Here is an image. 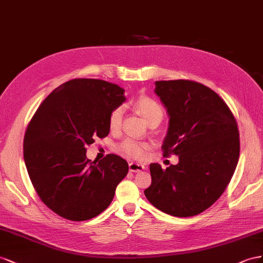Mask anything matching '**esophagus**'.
Here are the masks:
<instances>
[{
	"label": "esophagus",
	"instance_id": "obj_1",
	"mask_svg": "<svg viewBox=\"0 0 263 263\" xmlns=\"http://www.w3.org/2000/svg\"><path fill=\"white\" fill-rule=\"evenodd\" d=\"M129 170L130 172H133V173H137V172H141L144 170V165L139 164V163H130Z\"/></svg>",
	"mask_w": 263,
	"mask_h": 263
}]
</instances>
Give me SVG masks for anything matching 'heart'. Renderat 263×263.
Returning <instances> with one entry per match:
<instances>
[{
  "label": "heart",
  "mask_w": 263,
  "mask_h": 263,
  "mask_svg": "<svg viewBox=\"0 0 263 263\" xmlns=\"http://www.w3.org/2000/svg\"><path fill=\"white\" fill-rule=\"evenodd\" d=\"M136 108L140 111V114L143 116L146 121H151L154 118H162L163 110L160 107V104L154 100L147 98V97H141L136 101ZM123 117V109L121 107L116 108L111 112L109 117V125L112 130H117L121 125ZM120 152L124 156L129 157L132 160H143L147 154L148 145L143 142L137 140L127 139L124 140L119 146Z\"/></svg>",
  "instance_id": "heart-1"
}]
</instances>
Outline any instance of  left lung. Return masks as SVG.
<instances>
[{
    "label": "left lung",
    "instance_id": "8db88e82",
    "mask_svg": "<svg viewBox=\"0 0 263 263\" xmlns=\"http://www.w3.org/2000/svg\"><path fill=\"white\" fill-rule=\"evenodd\" d=\"M154 92L168 115L162 148L178 156L162 170L149 164L145 197L163 213L192 217L211 207L226 190L239 160L236 120L212 89L190 80L156 81Z\"/></svg>",
    "mask_w": 263,
    "mask_h": 263
}]
</instances>
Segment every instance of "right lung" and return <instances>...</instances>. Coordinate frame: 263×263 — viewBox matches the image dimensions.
Listing matches in <instances>:
<instances>
[{"label":"right lung","instance_id":"add662e5","mask_svg":"<svg viewBox=\"0 0 263 263\" xmlns=\"http://www.w3.org/2000/svg\"><path fill=\"white\" fill-rule=\"evenodd\" d=\"M124 101V89L115 84L73 79L56 88L29 122L27 173L42 201L63 218L82 221L101 214L129 172L116 154L99 162L86 156L87 145L108 136L111 112Z\"/></svg>","mask_w":263,"mask_h":263}]
</instances>
